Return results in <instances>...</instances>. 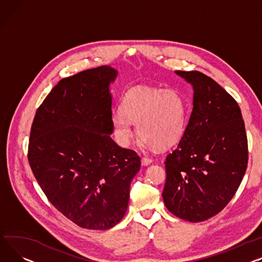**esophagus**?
Instances as JSON below:
<instances>
[{
	"label": "esophagus",
	"mask_w": 262,
	"mask_h": 262,
	"mask_svg": "<svg viewBox=\"0 0 262 262\" xmlns=\"http://www.w3.org/2000/svg\"><path fill=\"white\" fill-rule=\"evenodd\" d=\"M141 163H142V165L146 166V165H148V164L151 163V159L148 158V157H143V158L141 159Z\"/></svg>",
	"instance_id": "1"
}]
</instances>
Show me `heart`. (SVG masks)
Instances as JSON below:
<instances>
[{
  "label": "heart",
  "mask_w": 262,
  "mask_h": 262,
  "mask_svg": "<svg viewBox=\"0 0 262 262\" xmlns=\"http://www.w3.org/2000/svg\"><path fill=\"white\" fill-rule=\"evenodd\" d=\"M188 106L175 90L137 87L122 101V108L112 116L115 135L121 145H128L138 135L148 147L165 148L177 143L184 134Z\"/></svg>",
  "instance_id": "1"
}]
</instances>
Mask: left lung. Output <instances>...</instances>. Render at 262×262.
Wrapping results in <instances>:
<instances>
[{
  "instance_id": "obj_1",
  "label": "left lung",
  "mask_w": 262,
  "mask_h": 262,
  "mask_svg": "<svg viewBox=\"0 0 262 262\" xmlns=\"http://www.w3.org/2000/svg\"><path fill=\"white\" fill-rule=\"evenodd\" d=\"M175 73L193 86V111L166 157L162 197L171 214L200 222L234 197L248 166V138L237 102L216 81L196 71Z\"/></svg>"
}]
</instances>
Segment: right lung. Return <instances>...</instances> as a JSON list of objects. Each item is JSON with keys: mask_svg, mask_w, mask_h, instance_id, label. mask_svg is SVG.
Returning <instances> with one entry per match:
<instances>
[{"mask_svg": "<svg viewBox=\"0 0 262 262\" xmlns=\"http://www.w3.org/2000/svg\"><path fill=\"white\" fill-rule=\"evenodd\" d=\"M115 68L104 65L62 79L34 116L28 161L44 194L77 225L107 230L125 215L140 169L136 151L112 139Z\"/></svg>", "mask_w": 262, "mask_h": 262, "instance_id": "right-lung-1", "label": "right lung"}]
</instances>
